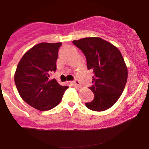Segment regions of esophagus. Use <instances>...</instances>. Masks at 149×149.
<instances>
[{
    "label": "esophagus",
    "mask_w": 149,
    "mask_h": 149,
    "mask_svg": "<svg viewBox=\"0 0 149 149\" xmlns=\"http://www.w3.org/2000/svg\"><path fill=\"white\" fill-rule=\"evenodd\" d=\"M73 84L76 85V86H78V87L80 86V83L79 80H78V78H76V79L73 80Z\"/></svg>",
    "instance_id": "34e87169"
}]
</instances>
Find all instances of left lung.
I'll list each match as a JSON object with an SVG mask.
<instances>
[{
  "label": "left lung",
  "instance_id": "1",
  "mask_svg": "<svg viewBox=\"0 0 149 149\" xmlns=\"http://www.w3.org/2000/svg\"><path fill=\"white\" fill-rule=\"evenodd\" d=\"M73 43L85 54L88 69L94 73L90 89L95 98L85 106L95 111L107 110L117 102L127 83V68L122 54L101 38H85Z\"/></svg>",
  "mask_w": 149,
  "mask_h": 149
}]
</instances>
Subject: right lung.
I'll use <instances>...</instances> for the list:
<instances>
[{
  "instance_id": "right-lung-1",
  "label": "right lung",
  "mask_w": 149,
  "mask_h": 149,
  "mask_svg": "<svg viewBox=\"0 0 149 149\" xmlns=\"http://www.w3.org/2000/svg\"><path fill=\"white\" fill-rule=\"evenodd\" d=\"M61 42H41L24 54L15 74L19 94L26 103L40 111L50 110L62 100L69 87L62 86L51 73L55 72Z\"/></svg>"
}]
</instances>
